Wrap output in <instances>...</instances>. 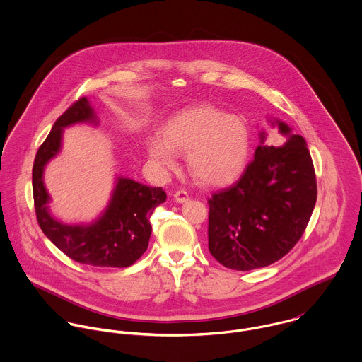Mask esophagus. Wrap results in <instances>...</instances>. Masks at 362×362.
Wrapping results in <instances>:
<instances>
[{"instance_id": "34e87169", "label": "esophagus", "mask_w": 362, "mask_h": 362, "mask_svg": "<svg viewBox=\"0 0 362 362\" xmlns=\"http://www.w3.org/2000/svg\"><path fill=\"white\" fill-rule=\"evenodd\" d=\"M174 199H175V202H178V204H184V202L188 201V192L184 191V189L175 191V192H174Z\"/></svg>"}]
</instances>
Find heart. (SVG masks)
I'll use <instances>...</instances> for the list:
<instances>
[{"mask_svg": "<svg viewBox=\"0 0 362 362\" xmlns=\"http://www.w3.org/2000/svg\"><path fill=\"white\" fill-rule=\"evenodd\" d=\"M161 139L148 142L149 157L163 170H174L175 153H188V168L205 185H224L245 168L252 138L247 122L210 104L191 107L173 117Z\"/></svg>", "mask_w": 362, "mask_h": 362, "instance_id": "1", "label": "heart"}]
</instances>
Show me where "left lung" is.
I'll list each match as a JSON object with an SVG mask.
<instances>
[{
  "label": "left lung",
  "mask_w": 362,
  "mask_h": 362,
  "mask_svg": "<svg viewBox=\"0 0 362 362\" xmlns=\"http://www.w3.org/2000/svg\"><path fill=\"white\" fill-rule=\"evenodd\" d=\"M277 124L284 145H259L241 177L207 201L209 251L228 269L252 270L283 258L303 237L316 204L307 142Z\"/></svg>",
  "instance_id": "1"
}]
</instances>
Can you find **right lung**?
I'll return each mask as SVG.
<instances>
[{"label":"right lung","mask_w":362,"mask_h":362,"mask_svg":"<svg viewBox=\"0 0 362 362\" xmlns=\"http://www.w3.org/2000/svg\"><path fill=\"white\" fill-rule=\"evenodd\" d=\"M85 121L95 122V111L86 98H81L58 117L36 153L32 184L37 223L52 244L75 262L100 267H128L148 250L152 234L149 218L167 198L163 188L119 177L105 211L88 226L62 224L47 209L50 197L43 184L45 165L61 149L62 128Z\"/></svg>","instance_id":"add662e5"}]
</instances>
